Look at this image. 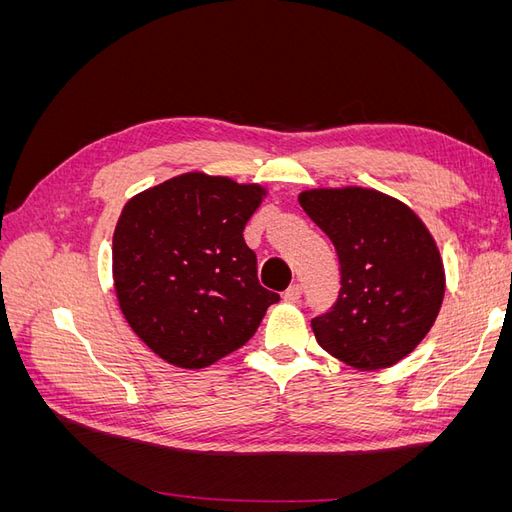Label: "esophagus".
<instances>
[{
  "label": "esophagus",
  "instance_id": "1",
  "mask_svg": "<svg viewBox=\"0 0 512 512\" xmlns=\"http://www.w3.org/2000/svg\"><path fill=\"white\" fill-rule=\"evenodd\" d=\"M301 292H303L301 284H290V286L286 288V292H284V301H288V303H297V301L301 299Z\"/></svg>",
  "mask_w": 512,
  "mask_h": 512
}]
</instances>
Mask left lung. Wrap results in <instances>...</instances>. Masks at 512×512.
I'll list each match as a JSON object with an SVG mask.
<instances>
[{
    "label": "left lung",
    "instance_id": "8db88e82",
    "mask_svg": "<svg viewBox=\"0 0 512 512\" xmlns=\"http://www.w3.org/2000/svg\"><path fill=\"white\" fill-rule=\"evenodd\" d=\"M303 211L331 239L342 288L312 320L318 344L356 369L391 367L433 327L444 299L438 245L397 198L367 188L299 194Z\"/></svg>",
    "mask_w": 512,
    "mask_h": 512
}]
</instances>
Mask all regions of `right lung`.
<instances>
[{"mask_svg":"<svg viewBox=\"0 0 512 512\" xmlns=\"http://www.w3.org/2000/svg\"><path fill=\"white\" fill-rule=\"evenodd\" d=\"M265 188L185 173L130 198L113 235V277L132 331L185 369L250 339L280 294L262 288L243 228Z\"/></svg>","mask_w":512,"mask_h":512,"instance_id":"1","label":"right lung"}]
</instances>
